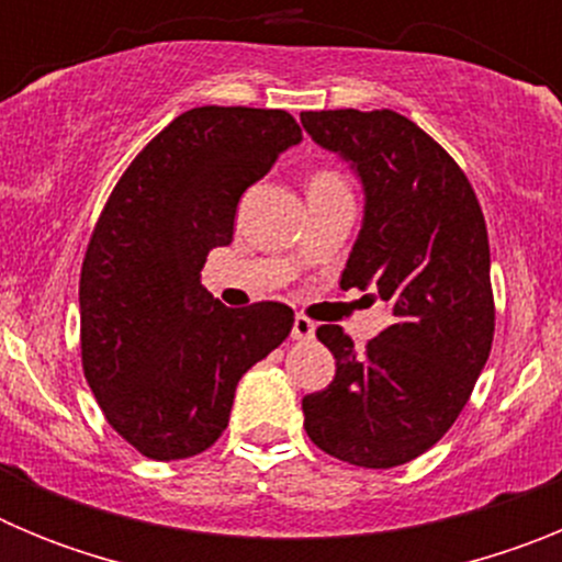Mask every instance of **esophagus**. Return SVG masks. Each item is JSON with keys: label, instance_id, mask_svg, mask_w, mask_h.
<instances>
[{"label": "esophagus", "instance_id": "esophagus-1", "mask_svg": "<svg viewBox=\"0 0 562 562\" xmlns=\"http://www.w3.org/2000/svg\"><path fill=\"white\" fill-rule=\"evenodd\" d=\"M315 337V324H312L310 317L295 315L292 321V340H312Z\"/></svg>", "mask_w": 562, "mask_h": 562}]
</instances>
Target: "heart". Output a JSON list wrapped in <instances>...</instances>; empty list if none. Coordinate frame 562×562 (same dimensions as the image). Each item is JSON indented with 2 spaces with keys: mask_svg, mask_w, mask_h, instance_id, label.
<instances>
[{
  "mask_svg": "<svg viewBox=\"0 0 562 562\" xmlns=\"http://www.w3.org/2000/svg\"><path fill=\"white\" fill-rule=\"evenodd\" d=\"M335 182H342L337 173L331 171H315L310 177V182H306V191H315V188H326V186H335Z\"/></svg>",
  "mask_w": 562,
  "mask_h": 562,
  "instance_id": "obj_1",
  "label": "heart"
}]
</instances>
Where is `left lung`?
I'll use <instances>...</instances> for the list:
<instances>
[{"instance_id":"1","label":"left lung","mask_w":562,"mask_h":562,"mask_svg":"<svg viewBox=\"0 0 562 562\" xmlns=\"http://www.w3.org/2000/svg\"><path fill=\"white\" fill-rule=\"evenodd\" d=\"M301 123L366 193L340 286L374 290L391 312L362 351L340 326L317 329L337 371L301 402L304 428L335 459L389 470L448 434L493 349L484 213L453 157L391 109L304 112Z\"/></svg>"}]
</instances>
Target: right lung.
Segmentation results:
<instances>
[{"label":"right lung","instance_id":"obj_1","mask_svg":"<svg viewBox=\"0 0 562 562\" xmlns=\"http://www.w3.org/2000/svg\"><path fill=\"white\" fill-rule=\"evenodd\" d=\"M301 140L284 109L196 106L134 157L103 207L78 290L83 374L109 425L148 459L211 448L241 374L290 335V306L227 310L202 267L233 241L241 193Z\"/></svg>","mask_w":562,"mask_h":562}]
</instances>
